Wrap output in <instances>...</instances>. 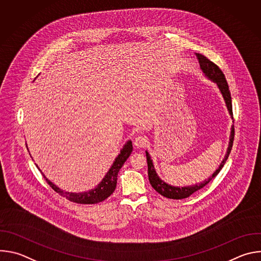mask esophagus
I'll list each match as a JSON object with an SVG mask.
<instances>
[{
    "mask_svg": "<svg viewBox=\"0 0 261 261\" xmlns=\"http://www.w3.org/2000/svg\"><path fill=\"white\" fill-rule=\"evenodd\" d=\"M147 143V139L145 136H142V135H138L137 137H135L134 139V144L135 146L137 147H144Z\"/></svg>",
    "mask_w": 261,
    "mask_h": 261,
    "instance_id": "obj_1",
    "label": "esophagus"
}]
</instances>
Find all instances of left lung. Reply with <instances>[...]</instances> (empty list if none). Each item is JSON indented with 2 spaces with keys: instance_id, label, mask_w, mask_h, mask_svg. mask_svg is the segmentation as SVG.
Listing matches in <instances>:
<instances>
[{
  "instance_id": "1",
  "label": "left lung",
  "mask_w": 261,
  "mask_h": 261,
  "mask_svg": "<svg viewBox=\"0 0 261 261\" xmlns=\"http://www.w3.org/2000/svg\"><path fill=\"white\" fill-rule=\"evenodd\" d=\"M197 59L199 61V65L201 70L203 71V73L205 74V76H207L210 80H212L213 82H215L218 86V88L220 89L223 98L225 100L227 109L229 111L230 116H232V103H231V95H230V91L228 88V84L227 81L225 79L224 73L222 72V70L215 64L213 63L211 60H208L206 57L202 56V55H196ZM233 139H234V129L232 127L231 129V135H230V141H229V145L227 148V154L225 155V158L223 159L222 163L220 164L219 168L214 172V174L207 179L204 180L200 184L194 185V186H190V187H173V186H170L168 184H166L165 181H163L156 173L153 162L151 160L150 155H148L147 152H145L146 155V160H147V173H148V179H150V182L152 185V187L162 196L170 198V199H182V198H187L190 195H192L194 192L200 190L201 188H203L205 185H207L214 177H216L218 175V173L220 172V170L222 169V167L224 166L226 160L228 159V156L231 152L232 148V144H233Z\"/></svg>"
}]
</instances>
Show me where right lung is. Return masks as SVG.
Listing matches in <instances>:
<instances>
[{
  "label": "right lung",
  "mask_w": 261,
  "mask_h": 261,
  "mask_svg": "<svg viewBox=\"0 0 261 261\" xmlns=\"http://www.w3.org/2000/svg\"><path fill=\"white\" fill-rule=\"evenodd\" d=\"M132 142L128 141L124 147L122 148L121 153L119 156L116 158L114 164L111 165L110 169L106 173L105 177L102 179V181L97 186V187L89 192L85 193H69L61 190L58 188L56 185H54L51 181H49L44 175L45 180L47 184L50 186V187L59 193L61 196L66 197L68 200L72 202H76V203H83V204H94L101 202L105 200L107 197H109L111 194L114 193L117 187V179H118V173L121 169V167L124 165L126 160L129 158L131 152H132Z\"/></svg>",
  "instance_id": "right-lung-1"
}]
</instances>
